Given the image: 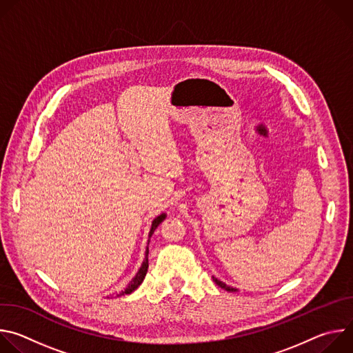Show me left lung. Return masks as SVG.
Segmentation results:
<instances>
[{"label":"left lung","instance_id":"8db88e82","mask_svg":"<svg viewBox=\"0 0 353 353\" xmlns=\"http://www.w3.org/2000/svg\"><path fill=\"white\" fill-rule=\"evenodd\" d=\"M214 281H215V283H216L218 286H221L222 289H226V290H229V292H233V290H236V289H233L232 286H228V285H225L222 281H219V279H216V278H214Z\"/></svg>","mask_w":353,"mask_h":353}]
</instances>
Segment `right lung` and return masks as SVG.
I'll return each mask as SVG.
<instances>
[{"label":"right lung","instance_id":"1","mask_svg":"<svg viewBox=\"0 0 353 353\" xmlns=\"http://www.w3.org/2000/svg\"><path fill=\"white\" fill-rule=\"evenodd\" d=\"M165 216L166 215H159L154 222H152V228H150V234L149 236H152V233L155 232V229L163 222V219H165ZM148 248H146V257H145V261H143V264H142V267L139 268V271H138V274L135 275V278L131 281V283L128 285V288L125 289V290H123V292H120L117 296H124V294H128V293H131V292H134L141 283H142V281H143V278H145V275H146V271H148Z\"/></svg>","mask_w":353,"mask_h":353}]
</instances>
